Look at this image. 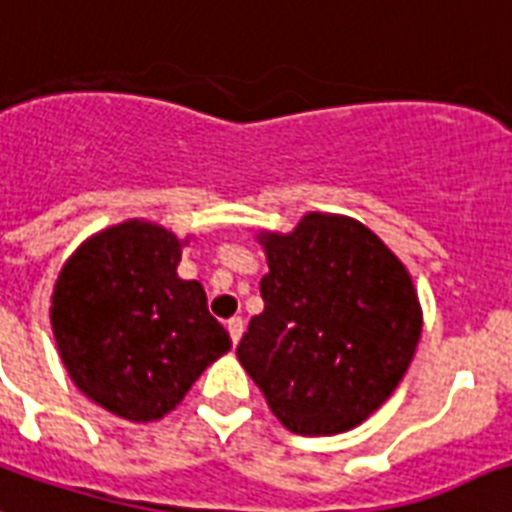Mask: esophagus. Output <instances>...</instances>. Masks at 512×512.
I'll return each instance as SVG.
<instances>
[{
	"instance_id": "34e87169",
	"label": "esophagus",
	"mask_w": 512,
	"mask_h": 512,
	"mask_svg": "<svg viewBox=\"0 0 512 512\" xmlns=\"http://www.w3.org/2000/svg\"><path fill=\"white\" fill-rule=\"evenodd\" d=\"M227 331H229V336H232V344L240 342V339H243V331H245L243 318H232V320H229Z\"/></svg>"
}]
</instances>
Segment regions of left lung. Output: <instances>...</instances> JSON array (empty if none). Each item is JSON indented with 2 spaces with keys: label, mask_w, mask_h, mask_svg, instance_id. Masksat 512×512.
<instances>
[{
  "label": "left lung",
  "mask_w": 512,
  "mask_h": 512,
  "mask_svg": "<svg viewBox=\"0 0 512 512\" xmlns=\"http://www.w3.org/2000/svg\"><path fill=\"white\" fill-rule=\"evenodd\" d=\"M269 272L264 310L237 360L296 435L347 433L400 384L422 336L403 261L360 221L312 211L291 232L256 235Z\"/></svg>",
  "instance_id": "1"
}]
</instances>
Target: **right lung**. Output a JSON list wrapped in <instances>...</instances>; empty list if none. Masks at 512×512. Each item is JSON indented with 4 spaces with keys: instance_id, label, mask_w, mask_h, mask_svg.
Listing matches in <instances>:
<instances>
[{
    "instance_id": "right-lung-1",
    "label": "right lung",
    "mask_w": 512,
    "mask_h": 512,
    "mask_svg": "<svg viewBox=\"0 0 512 512\" xmlns=\"http://www.w3.org/2000/svg\"><path fill=\"white\" fill-rule=\"evenodd\" d=\"M184 245L189 237L128 219L87 237L58 272V355L79 392L114 417L157 422L232 347L202 285L178 277Z\"/></svg>"
}]
</instances>
